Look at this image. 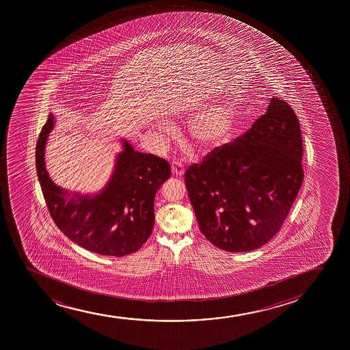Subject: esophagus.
<instances>
[{
    "label": "esophagus",
    "mask_w": 350,
    "mask_h": 350,
    "mask_svg": "<svg viewBox=\"0 0 350 350\" xmlns=\"http://www.w3.org/2000/svg\"><path fill=\"white\" fill-rule=\"evenodd\" d=\"M171 170H172L173 176L180 177L185 173V166L181 161H173L171 164Z\"/></svg>",
    "instance_id": "34e87169"
}]
</instances>
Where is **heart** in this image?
I'll use <instances>...</instances> for the list:
<instances>
[{"label":"heart","mask_w":350,"mask_h":350,"mask_svg":"<svg viewBox=\"0 0 350 350\" xmlns=\"http://www.w3.org/2000/svg\"><path fill=\"white\" fill-rule=\"evenodd\" d=\"M237 109L236 98H229L198 115L189 126L194 146L201 150H211L228 141L235 130Z\"/></svg>","instance_id":"b5f03b06"}]
</instances>
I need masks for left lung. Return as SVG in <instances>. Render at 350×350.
Here are the masks:
<instances>
[{
	"mask_svg": "<svg viewBox=\"0 0 350 350\" xmlns=\"http://www.w3.org/2000/svg\"><path fill=\"white\" fill-rule=\"evenodd\" d=\"M303 138L288 103L272 98L245 134L185 172L202 235L229 252H252L282 228L304 180Z\"/></svg>",
	"mask_w": 350,
	"mask_h": 350,
	"instance_id": "obj_1",
	"label": "left lung"
}]
</instances>
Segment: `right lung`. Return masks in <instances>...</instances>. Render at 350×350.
I'll list each match as a JSON object with an SVG mask.
<instances>
[{
    "mask_svg": "<svg viewBox=\"0 0 350 350\" xmlns=\"http://www.w3.org/2000/svg\"><path fill=\"white\" fill-rule=\"evenodd\" d=\"M49 115L36 146V169L50 215L65 235L98 255H130L141 249L152 232L153 202L171 176L169 163L151 153L135 151L124 139L114 172L103 192L90 197L67 194L51 180L45 167V146L53 128Z\"/></svg>",
    "mask_w": 350,
    "mask_h": 350,
    "instance_id": "1",
    "label": "right lung"
}]
</instances>
